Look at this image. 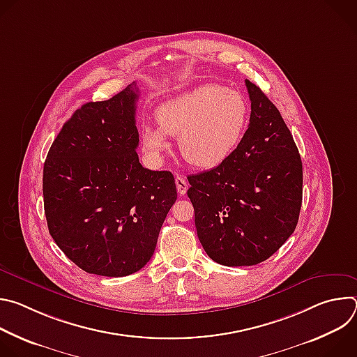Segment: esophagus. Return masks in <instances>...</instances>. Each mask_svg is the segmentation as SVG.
<instances>
[{
  "instance_id": "1",
  "label": "esophagus",
  "mask_w": 357,
  "mask_h": 357,
  "mask_svg": "<svg viewBox=\"0 0 357 357\" xmlns=\"http://www.w3.org/2000/svg\"><path fill=\"white\" fill-rule=\"evenodd\" d=\"M175 183H176V189H178L179 196H183V195L186 193V190H188V182L185 181V178H183V176L176 175V178H175Z\"/></svg>"
}]
</instances>
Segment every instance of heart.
I'll list each match as a JSON object with an SVG mask.
<instances>
[{
	"instance_id": "heart-1",
	"label": "heart",
	"mask_w": 357,
	"mask_h": 357,
	"mask_svg": "<svg viewBox=\"0 0 357 357\" xmlns=\"http://www.w3.org/2000/svg\"><path fill=\"white\" fill-rule=\"evenodd\" d=\"M248 114V103L240 91L220 84L197 86L157 109L158 127L141 128V148L158 162L169 148L167 137L178 138L181 154L190 165L215 168L240 144Z\"/></svg>"
}]
</instances>
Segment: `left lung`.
I'll return each mask as SVG.
<instances>
[{"label":"left lung","instance_id":"1","mask_svg":"<svg viewBox=\"0 0 357 357\" xmlns=\"http://www.w3.org/2000/svg\"><path fill=\"white\" fill-rule=\"evenodd\" d=\"M250 124L233 154L188 176L195 226L208 256L256 266L294 233L302 205V162L292 134L263 90L245 80Z\"/></svg>","mask_w":357,"mask_h":357}]
</instances>
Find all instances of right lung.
<instances>
[{"label": "right lung", "instance_id": "right-lung-1", "mask_svg": "<svg viewBox=\"0 0 357 357\" xmlns=\"http://www.w3.org/2000/svg\"><path fill=\"white\" fill-rule=\"evenodd\" d=\"M138 89L90 101L63 124L43 165L50 236L89 274L124 277L152 257L176 200L169 171H151L135 152Z\"/></svg>", "mask_w": 357, "mask_h": 357}]
</instances>
